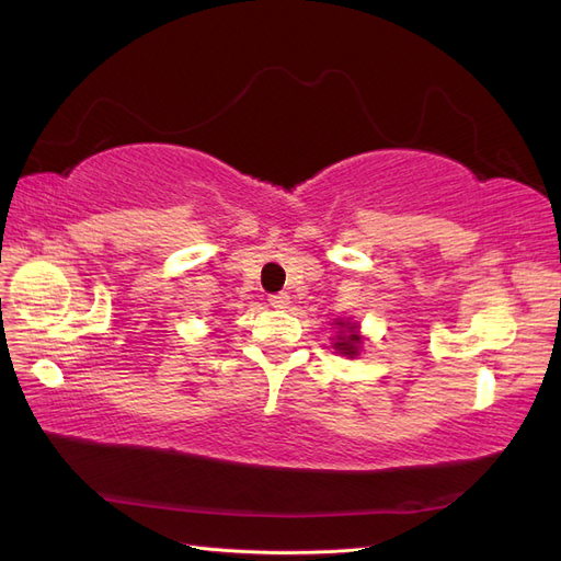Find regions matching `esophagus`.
<instances>
[{
	"mask_svg": "<svg viewBox=\"0 0 561 561\" xmlns=\"http://www.w3.org/2000/svg\"><path fill=\"white\" fill-rule=\"evenodd\" d=\"M268 304L274 309H287V307H290V295H287V293H276V295L268 297Z\"/></svg>",
	"mask_w": 561,
	"mask_h": 561,
	"instance_id": "esophagus-1",
	"label": "esophagus"
}]
</instances>
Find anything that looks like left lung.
Masks as SVG:
<instances>
[{"instance_id":"8db88e82","label":"left lung","mask_w":561,"mask_h":561,"mask_svg":"<svg viewBox=\"0 0 561 561\" xmlns=\"http://www.w3.org/2000/svg\"><path fill=\"white\" fill-rule=\"evenodd\" d=\"M339 325V334H336V342H334V348L339 353L344 355H358V348H360V334H358V325H351V322H336Z\"/></svg>"}]
</instances>
